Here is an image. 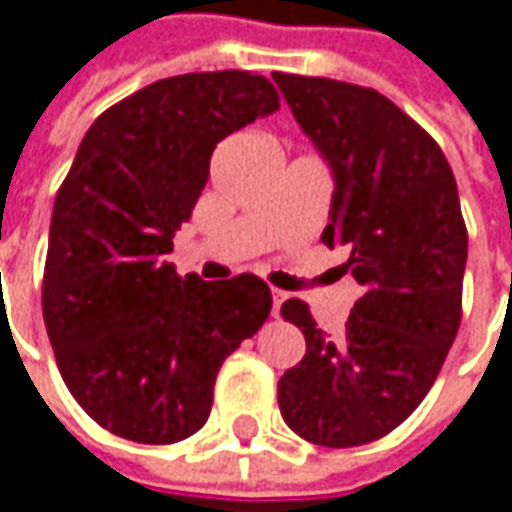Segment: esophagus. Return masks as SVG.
<instances>
[{
	"label": "esophagus",
	"mask_w": 512,
	"mask_h": 512,
	"mask_svg": "<svg viewBox=\"0 0 512 512\" xmlns=\"http://www.w3.org/2000/svg\"><path fill=\"white\" fill-rule=\"evenodd\" d=\"M274 293V318H279V307H282V301L288 299V293H282V290H271Z\"/></svg>",
	"instance_id": "esophagus-1"
}]
</instances>
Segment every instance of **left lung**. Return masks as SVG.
<instances>
[{"label": "left lung", "mask_w": 512, "mask_h": 512, "mask_svg": "<svg viewBox=\"0 0 512 512\" xmlns=\"http://www.w3.org/2000/svg\"><path fill=\"white\" fill-rule=\"evenodd\" d=\"M274 82L334 172L321 241L365 288L340 343L301 299L282 318L307 340L279 378L282 419L321 447L381 439L428 395L461 326L466 224L447 158L386 95L359 84L274 73Z\"/></svg>", "instance_id": "obj_1"}]
</instances>
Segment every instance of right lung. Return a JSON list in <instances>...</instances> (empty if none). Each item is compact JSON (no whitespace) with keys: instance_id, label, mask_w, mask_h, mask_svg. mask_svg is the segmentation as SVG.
Here are the masks:
<instances>
[{"instance_id":"obj_1","label":"right lung","mask_w":512,"mask_h":512,"mask_svg":"<svg viewBox=\"0 0 512 512\" xmlns=\"http://www.w3.org/2000/svg\"><path fill=\"white\" fill-rule=\"evenodd\" d=\"M277 109L266 76L183 73L109 106L84 134L51 213L43 321L62 381L109 433L189 439L222 362L266 323L263 279L180 277L167 255L213 147Z\"/></svg>"}]
</instances>
